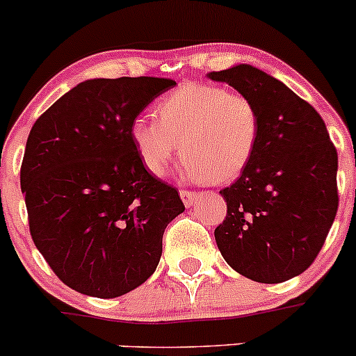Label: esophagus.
Segmentation results:
<instances>
[{"instance_id":"obj_1","label":"esophagus","mask_w":356,"mask_h":356,"mask_svg":"<svg viewBox=\"0 0 356 356\" xmlns=\"http://www.w3.org/2000/svg\"><path fill=\"white\" fill-rule=\"evenodd\" d=\"M179 195H181L182 202H184L186 207H191L193 203H195L196 200H198V193H195V191H184V189H182V191L179 193Z\"/></svg>"}]
</instances>
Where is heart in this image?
<instances>
[{
  "label": "heart",
  "mask_w": 356,
  "mask_h": 356,
  "mask_svg": "<svg viewBox=\"0 0 356 356\" xmlns=\"http://www.w3.org/2000/svg\"><path fill=\"white\" fill-rule=\"evenodd\" d=\"M154 115L156 120L134 118L130 139L144 167L156 177H163L182 153L186 177L227 184L240 177L257 149V108L247 95L224 86H179L158 102Z\"/></svg>",
  "instance_id": "obj_1"
}]
</instances>
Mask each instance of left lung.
I'll return each mask as SVG.
<instances>
[{
	"mask_svg": "<svg viewBox=\"0 0 356 356\" xmlns=\"http://www.w3.org/2000/svg\"><path fill=\"white\" fill-rule=\"evenodd\" d=\"M250 99L259 144L240 177L219 191L227 216L216 227L224 261L261 284L306 271L337 213V151L322 116L280 79L250 64L209 72Z\"/></svg>",
	"mask_w": 356,
	"mask_h": 356,
	"instance_id": "left-lung-1",
	"label": "left lung"
}]
</instances>
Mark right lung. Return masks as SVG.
Here are the masks:
<instances>
[{
  "instance_id": "obj_1",
  "label": "right lung",
  "mask_w": 356,
  "mask_h": 356,
  "mask_svg": "<svg viewBox=\"0 0 356 356\" xmlns=\"http://www.w3.org/2000/svg\"><path fill=\"white\" fill-rule=\"evenodd\" d=\"M174 79L78 83L31 129L20 168L34 245L67 287L113 299L156 270L168 222L184 212L175 188L146 170L130 123Z\"/></svg>"
}]
</instances>
